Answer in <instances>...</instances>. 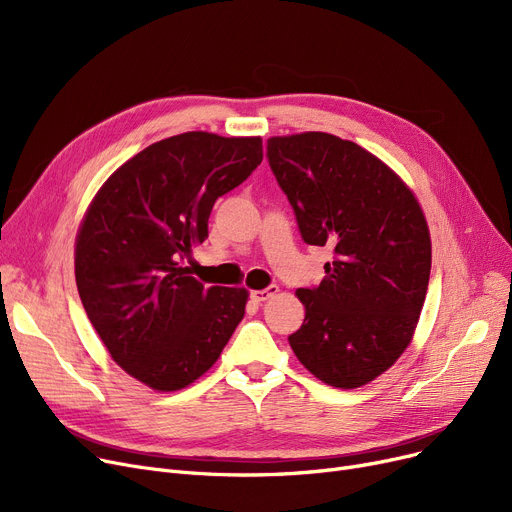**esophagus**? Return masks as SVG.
<instances>
[{"label": "esophagus", "mask_w": 512, "mask_h": 512, "mask_svg": "<svg viewBox=\"0 0 512 512\" xmlns=\"http://www.w3.org/2000/svg\"><path fill=\"white\" fill-rule=\"evenodd\" d=\"M278 290H280V288H278L276 284L267 286V288H263V290H253V292H251V299H253L255 303H265L267 299H272Z\"/></svg>", "instance_id": "34e87169"}]
</instances>
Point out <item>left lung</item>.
Wrapping results in <instances>:
<instances>
[{
  "instance_id": "8db88e82",
  "label": "left lung",
  "mask_w": 512,
  "mask_h": 512,
  "mask_svg": "<svg viewBox=\"0 0 512 512\" xmlns=\"http://www.w3.org/2000/svg\"><path fill=\"white\" fill-rule=\"evenodd\" d=\"M267 161L303 240L334 251L326 278L297 290L305 321L288 342L317 380L359 388L413 338L432 270L423 211L384 161L328 132L267 139Z\"/></svg>"
}]
</instances>
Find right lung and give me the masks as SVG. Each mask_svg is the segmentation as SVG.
Instances as JSON below:
<instances>
[{"label": "right lung", "instance_id": "obj_1", "mask_svg": "<svg viewBox=\"0 0 512 512\" xmlns=\"http://www.w3.org/2000/svg\"><path fill=\"white\" fill-rule=\"evenodd\" d=\"M259 137L182 132L120 166L76 236L80 301L112 359L159 392L193 384L245 317V288L203 286L180 261L213 203L261 164Z\"/></svg>", "mask_w": 512, "mask_h": 512}]
</instances>
